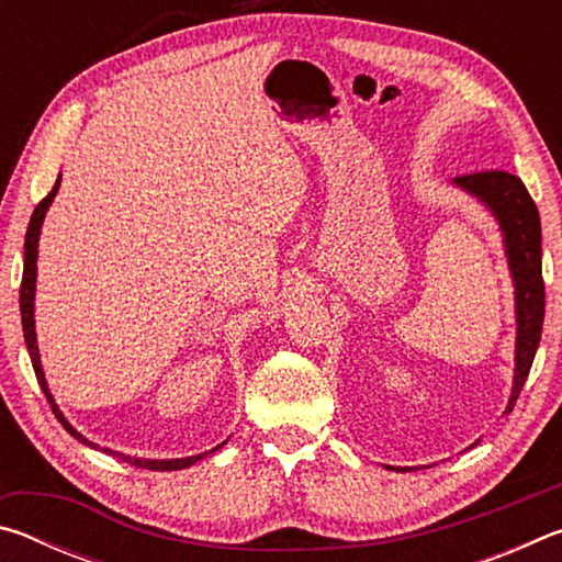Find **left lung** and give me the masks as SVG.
<instances>
[{
	"instance_id": "left-lung-1",
	"label": "left lung",
	"mask_w": 562,
	"mask_h": 562,
	"mask_svg": "<svg viewBox=\"0 0 562 562\" xmlns=\"http://www.w3.org/2000/svg\"><path fill=\"white\" fill-rule=\"evenodd\" d=\"M453 186L488 207L491 215L496 217L503 235V247H506L513 294H516V369H513V386L506 406V414H510L522 384H526L532 359H536L546 317L540 215L522 180L506 173V170H483V173L459 176L453 178ZM386 469H392V465H386Z\"/></svg>"
}]
</instances>
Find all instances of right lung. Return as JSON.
Wrapping results in <instances>:
<instances>
[{"label": "right lung", "instance_id": "right-lung-1", "mask_svg": "<svg viewBox=\"0 0 562 562\" xmlns=\"http://www.w3.org/2000/svg\"><path fill=\"white\" fill-rule=\"evenodd\" d=\"M59 186H61V173L56 178V183L52 188V193L44 198V201L34 207L32 213V221L30 227H26V237H24V272H22V290H19V310H22V329H24V341H26V351H30L32 357V367H34V374H36V382H40L42 392L46 396V402L52 404V412L54 416L59 418V424L64 426L66 431H69L76 441H81L83 446H89V449H97L113 456V459L119 461H126L131 465H136V469H148V471H180V469H188V465L198 463L201 459H205L207 453H213L221 449L225 443H217L213 451H205V453H198V456H188V459H138V456H128V453H121V451H113L106 449V446H99L89 441L87 436L81 431H76L74 426L69 424V418L61 414V408L56 406L54 396L49 392V384H46V376H44V369H42V357H40V345H36V327H34V294H36V258H40V235H42V225H44V217L46 211H49L52 201L59 193Z\"/></svg>", "mask_w": 562, "mask_h": 562}]
</instances>
